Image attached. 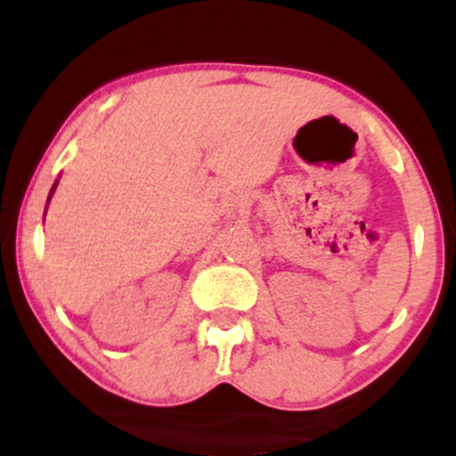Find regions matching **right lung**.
<instances>
[{"label": "right lung", "mask_w": 456, "mask_h": 456, "mask_svg": "<svg viewBox=\"0 0 456 456\" xmlns=\"http://www.w3.org/2000/svg\"><path fill=\"white\" fill-rule=\"evenodd\" d=\"M55 188H57V182L53 184V188H51V195H53V192H55ZM51 195H49V199H51Z\"/></svg>", "instance_id": "obj_1"}]
</instances>
